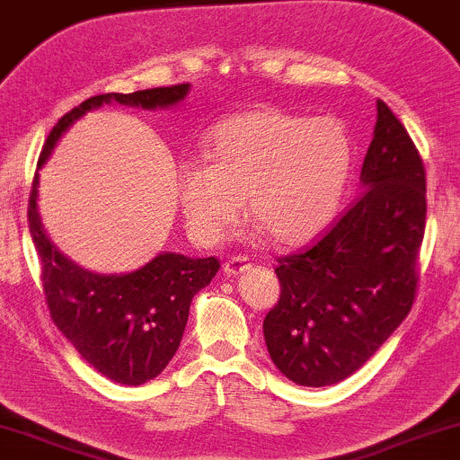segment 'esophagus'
<instances>
[{"instance_id": "esophagus-1", "label": "esophagus", "mask_w": 460, "mask_h": 460, "mask_svg": "<svg viewBox=\"0 0 460 460\" xmlns=\"http://www.w3.org/2000/svg\"><path fill=\"white\" fill-rule=\"evenodd\" d=\"M223 270L226 276H237V274H244L246 270H251V263H248L246 257H229L223 263Z\"/></svg>"}]
</instances>
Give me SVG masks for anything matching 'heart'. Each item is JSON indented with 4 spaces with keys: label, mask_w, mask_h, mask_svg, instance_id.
<instances>
[{
    "label": "heart",
    "mask_w": 460,
    "mask_h": 460,
    "mask_svg": "<svg viewBox=\"0 0 460 460\" xmlns=\"http://www.w3.org/2000/svg\"><path fill=\"white\" fill-rule=\"evenodd\" d=\"M206 156L180 171L181 212L197 242L218 244L246 197L251 220L276 244L300 246L339 214L353 147L336 118L261 109L220 121Z\"/></svg>",
    "instance_id": "b5f03b06"
}]
</instances>
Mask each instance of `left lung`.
Instances as JSON below:
<instances>
[{
    "label": "left lung",
    "mask_w": 460,
    "mask_h": 460,
    "mask_svg": "<svg viewBox=\"0 0 460 460\" xmlns=\"http://www.w3.org/2000/svg\"><path fill=\"white\" fill-rule=\"evenodd\" d=\"M359 181L362 192L313 246L279 259L280 297L263 336L276 368L297 385L323 388L362 368L416 300L426 173L384 101Z\"/></svg>",
    "instance_id": "1"
}]
</instances>
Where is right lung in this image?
I'll return each instance as SVG.
<instances>
[{
  "instance_id": "add662e5",
  "label": "right lung",
  "mask_w": 460,
  "mask_h": 460,
  "mask_svg": "<svg viewBox=\"0 0 460 460\" xmlns=\"http://www.w3.org/2000/svg\"><path fill=\"white\" fill-rule=\"evenodd\" d=\"M188 90L190 83H180L87 98L53 126L38 158V169L51 156L59 137L87 111L107 102L141 109L173 107L184 101ZM36 201L38 173L30 192L27 223L40 257L42 291L53 323L90 367L115 384L141 385L158 377L180 347L192 297L218 272V259L163 252L128 274L87 272L49 240Z\"/></svg>"
}]
</instances>
